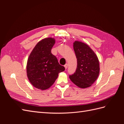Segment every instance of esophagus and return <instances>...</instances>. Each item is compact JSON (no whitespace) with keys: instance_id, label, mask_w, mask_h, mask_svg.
Segmentation results:
<instances>
[{"instance_id":"obj_1","label":"esophagus","mask_w":124,"mask_h":124,"mask_svg":"<svg viewBox=\"0 0 124 124\" xmlns=\"http://www.w3.org/2000/svg\"><path fill=\"white\" fill-rule=\"evenodd\" d=\"M68 64H67V63H66V64L65 65V66H64V67H65V69H67V68H68Z\"/></svg>"}]
</instances>
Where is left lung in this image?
Instances as JSON below:
<instances>
[{
  "label": "left lung",
  "instance_id": "obj_1",
  "mask_svg": "<svg viewBox=\"0 0 124 124\" xmlns=\"http://www.w3.org/2000/svg\"><path fill=\"white\" fill-rule=\"evenodd\" d=\"M73 49L77 58L76 72L69 78L78 87L85 88L90 87L98 78L100 66L97 55L87 44L76 41Z\"/></svg>",
  "mask_w": 124,
  "mask_h": 124
}]
</instances>
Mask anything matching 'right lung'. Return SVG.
I'll list each match as a JSON object with an SVG mask.
<instances>
[{
    "label": "right lung",
    "mask_w": 124,
    "mask_h": 124,
    "mask_svg": "<svg viewBox=\"0 0 124 124\" xmlns=\"http://www.w3.org/2000/svg\"><path fill=\"white\" fill-rule=\"evenodd\" d=\"M55 43L52 38L42 39L36 44L27 60V75L35 87L46 90L54 84L58 73L65 70L56 56L51 53Z\"/></svg>",
    "instance_id": "1"
}]
</instances>
